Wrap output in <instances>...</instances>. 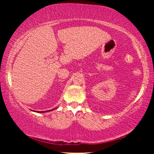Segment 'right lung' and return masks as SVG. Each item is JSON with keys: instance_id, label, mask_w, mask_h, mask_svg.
Listing matches in <instances>:
<instances>
[{"instance_id": "obj_1", "label": "right lung", "mask_w": 154, "mask_h": 154, "mask_svg": "<svg viewBox=\"0 0 154 154\" xmlns=\"http://www.w3.org/2000/svg\"><path fill=\"white\" fill-rule=\"evenodd\" d=\"M52 110H53V109H51V110H49V111H52ZM39 112H40V111H38V113H39ZM43 112H45V111H43ZM43 112L42 111V113H43ZM40 113H41V112H40Z\"/></svg>"}]
</instances>
